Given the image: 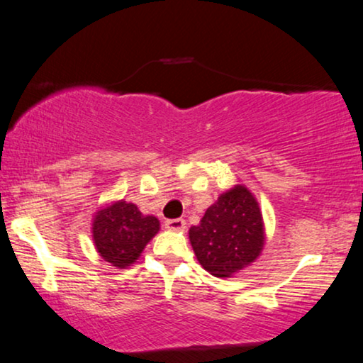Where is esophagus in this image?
<instances>
[{
	"instance_id": "1",
	"label": "esophagus",
	"mask_w": 363,
	"mask_h": 363,
	"mask_svg": "<svg viewBox=\"0 0 363 363\" xmlns=\"http://www.w3.org/2000/svg\"><path fill=\"white\" fill-rule=\"evenodd\" d=\"M185 226H186V221L182 220V218L165 221V228H167V230H170V231H182Z\"/></svg>"
}]
</instances>
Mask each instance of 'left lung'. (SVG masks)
Instances as JSON below:
<instances>
[{
	"mask_svg": "<svg viewBox=\"0 0 363 363\" xmlns=\"http://www.w3.org/2000/svg\"><path fill=\"white\" fill-rule=\"evenodd\" d=\"M188 236L203 269L221 279L231 277L255 262L264 247L259 203L245 185H235L218 196Z\"/></svg>",
	"mask_w": 363,
	"mask_h": 363,
	"instance_id": "obj_1",
	"label": "left lung"
}]
</instances>
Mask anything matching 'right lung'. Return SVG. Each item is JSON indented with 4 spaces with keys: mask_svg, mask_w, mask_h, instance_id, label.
<instances>
[{
    "mask_svg": "<svg viewBox=\"0 0 363 363\" xmlns=\"http://www.w3.org/2000/svg\"><path fill=\"white\" fill-rule=\"evenodd\" d=\"M158 230V218L142 215L137 205L121 200L94 215L92 240L104 261L125 269L140 257Z\"/></svg>",
    "mask_w": 363,
    "mask_h": 363,
    "instance_id": "1",
    "label": "right lung"
}]
</instances>
